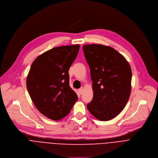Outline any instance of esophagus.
<instances>
[{"label":"esophagus","mask_w":158,"mask_h":158,"mask_svg":"<svg viewBox=\"0 0 158 158\" xmlns=\"http://www.w3.org/2000/svg\"><path fill=\"white\" fill-rule=\"evenodd\" d=\"M83 88H81L78 89V93L80 94H81L83 93Z\"/></svg>","instance_id":"34e87169"}]
</instances>
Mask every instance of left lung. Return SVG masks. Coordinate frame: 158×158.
<instances>
[{
  "label": "left lung",
  "mask_w": 158,
  "mask_h": 158,
  "mask_svg": "<svg viewBox=\"0 0 158 158\" xmlns=\"http://www.w3.org/2000/svg\"><path fill=\"white\" fill-rule=\"evenodd\" d=\"M83 50L93 82V97L87 108L97 119L110 120L120 113L129 100L130 65L121 53L109 46L88 44L83 46Z\"/></svg>",
  "instance_id": "left-lung-1"
}]
</instances>
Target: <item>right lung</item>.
<instances>
[{"mask_svg":"<svg viewBox=\"0 0 158 158\" xmlns=\"http://www.w3.org/2000/svg\"><path fill=\"white\" fill-rule=\"evenodd\" d=\"M80 45L55 47L35 58L27 77L31 101L44 116L58 121L65 117L78 100L69 85V70Z\"/></svg>","mask_w":158,"mask_h":158,"instance_id":"right-lung-1","label":"right lung"}]
</instances>
